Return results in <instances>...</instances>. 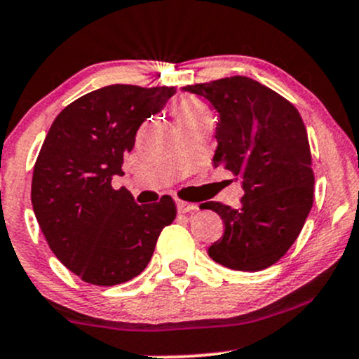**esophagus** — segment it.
<instances>
[{"mask_svg":"<svg viewBox=\"0 0 359 359\" xmlns=\"http://www.w3.org/2000/svg\"><path fill=\"white\" fill-rule=\"evenodd\" d=\"M176 206H178L180 213H189V212H195V210H198V206L195 203H188V201H183V200L176 201Z\"/></svg>","mask_w":359,"mask_h":359,"instance_id":"1","label":"esophagus"}]
</instances>
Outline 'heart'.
Wrapping results in <instances>:
<instances>
[{
  "label": "heart",
  "instance_id": "obj_1",
  "mask_svg": "<svg viewBox=\"0 0 359 359\" xmlns=\"http://www.w3.org/2000/svg\"><path fill=\"white\" fill-rule=\"evenodd\" d=\"M172 111H175L176 121L178 122L210 114L208 109H206V105L201 102L200 99H196V97H183V99L178 100V104L175 105Z\"/></svg>",
  "mask_w": 359,
  "mask_h": 359
}]
</instances>
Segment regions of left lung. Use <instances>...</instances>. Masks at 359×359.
I'll return each instance as SVG.
<instances>
[{"label": "left lung", "mask_w": 359, "mask_h": 359, "mask_svg": "<svg viewBox=\"0 0 359 359\" xmlns=\"http://www.w3.org/2000/svg\"><path fill=\"white\" fill-rule=\"evenodd\" d=\"M184 90L203 95L220 114L213 163L242 180L245 191L237 210L205 203L225 223L208 255L233 271H264L296 242L313 208V158L301 114L272 88L242 75Z\"/></svg>", "instance_id": "8db88e82"}]
</instances>
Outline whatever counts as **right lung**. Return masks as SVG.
<instances>
[{
    "label": "right lung",
    "instance_id": "obj_1",
    "mask_svg": "<svg viewBox=\"0 0 359 359\" xmlns=\"http://www.w3.org/2000/svg\"><path fill=\"white\" fill-rule=\"evenodd\" d=\"M175 87L107 86L79 97L55 117L32 180L33 212L48 247L87 284L117 285L139 276L176 205H137L122 176L139 126L159 112Z\"/></svg>",
    "mask_w": 359,
    "mask_h": 359
}]
</instances>
